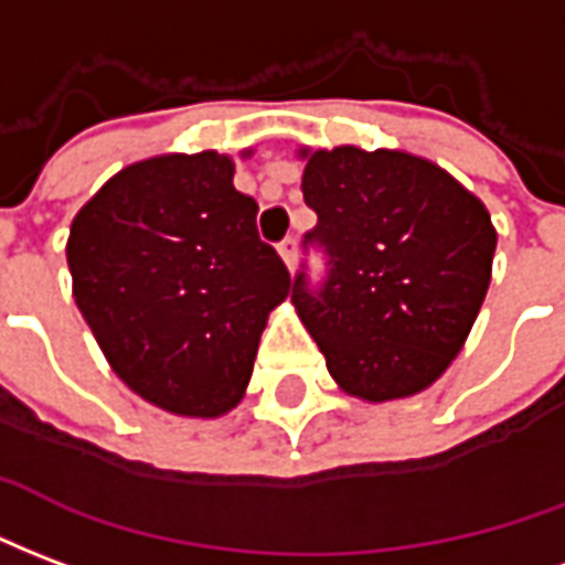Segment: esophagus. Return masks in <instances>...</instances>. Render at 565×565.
<instances>
[{"mask_svg": "<svg viewBox=\"0 0 565 565\" xmlns=\"http://www.w3.org/2000/svg\"><path fill=\"white\" fill-rule=\"evenodd\" d=\"M279 255H282V262L288 265V270H295V265H298V237H295V234H288L286 241L279 243Z\"/></svg>", "mask_w": 565, "mask_h": 565, "instance_id": "34e87169", "label": "esophagus"}]
</instances>
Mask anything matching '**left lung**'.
Returning a JSON list of instances; mask_svg holds the SVG:
<instances>
[{
	"instance_id": "obj_1",
	"label": "left lung",
	"mask_w": 565,
	"mask_h": 565,
	"mask_svg": "<svg viewBox=\"0 0 565 565\" xmlns=\"http://www.w3.org/2000/svg\"><path fill=\"white\" fill-rule=\"evenodd\" d=\"M303 201L319 249L291 282L300 322L340 388L382 403L418 394L460 352L491 282L497 232L479 198L409 152L316 150Z\"/></svg>"
}]
</instances>
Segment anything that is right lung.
Returning a JSON list of instances; mask_svg holds the SVG:
<instances>
[{
    "label": "right lung",
    "mask_w": 565,
    "mask_h": 565,
    "mask_svg": "<svg viewBox=\"0 0 565 565\" xmlns=\"http://www.w3.org/2000/svg\"><path fill=\"white\" fill-rule=\"evenodd\" d=\"M220 152L119 171L72 222L74 300L117 376L177 415H220L253 376L267 312L291 288L255 198Z\"/></svg>",
    "instance_id": "1"
}]
</instances>
